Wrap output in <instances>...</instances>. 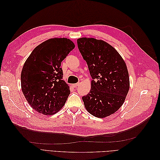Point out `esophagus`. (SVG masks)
<instances>
[{
	"label": "esophagus",
	"instance_id": "esophagus-1",
	"mask_svg": "<svg viewBox=\"0 0 160 160\" xmlns=\"http://www.w3.org/2000/svg\"><path fill=\"white\" fill-rule=\"evenodd\" d=\"M79 83H75V84H72V87H73V88H76L77 86H79Z\"/></svg>",
	"mask_w": 160,
	"mask_h": 160
}]
</instances>
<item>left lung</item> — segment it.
Returning <instances> with one entry per match:
<instances>
[{"label":"left lung","instance_id":"obj_1","mask_svg":"<svg viewBox=\"0 0 160 160\" xmlns=\"http://www.w3.org/2000/svg\"><path fill=\"white\" fill-rule=\"evenodd\" d=\"M77 45L93 79L89 93L82 98L85 109L96 118L108 117L122 107L129 91L126 63L103 40L82 37L77 39Z\"/></svg>","mask_w":160,"mask_h":160}]
</instances>
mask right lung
I'll return each mask as SVG.
<instances>
[{"label": "right lung", "instance_id": "1", "mask_svg": "<svg viewBox=\"0 0 160 160\" xmlns=\"http://www.w3.org/2000/svg\"><path fill=\"white\" fill-rule=\"evenodd\" d=\"M75 47L69 38H49L36 47L27 59L21 71V89L38 113L53 115L65 105L70 89L62 80L61 64Z\"/></svg>", "mask_w": 160, "mask_h": 160}]
</instances>
